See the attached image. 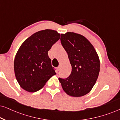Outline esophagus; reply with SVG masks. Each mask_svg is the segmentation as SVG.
Returning a JSON list of instances; mask_svg holds the SVG:
<instances>
[{"label":"esophagus","instance_id":"34e87169","mask_svg":"<svg viewBox=\"0 0 120 120\" xmlns=\"http://www.w3.org/2000/svg\"><path fill=\"white\" fill-rule=\"evenodd\" d=\"M60 66H59L58 68H57V71H60Z\"/></svg>","mask_w":120,"mask_h":120}]
</instances>
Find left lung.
Instances as JSON below:
<instances>
[{"label": "left lung", "instance_id": "left-lung-1", "mask_svg": "<svg viewBox=\"0 0 120 120\" xmlns=\"http://www.w3.org/2000/svg\"><path fill=\"white\" fill-rule=\"evenodd\" d=\"M60 41L71 65L70 76L59 78L62 88L69 96H85L91 91L98 79L99 56L89 40L81 34L70 32L61 34Z\"/></svg>", "mask_w": 120, "mask_h": 120}]
</instances>
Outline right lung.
<instances>
[{
	"instance_id": "obj_1",
	"label": "right lung",
	"mask_w": 120,
	"mask_h": 120,
	"mask_svg": "<svg viewBox=\"0 0 120 120\" xmlns=\"http://www.w3.org/2000/svg\"><path fill=\"white\" fill-rule=\"evenodd\" d=\"M60 37L56 30H40L28 38L19 47L15 57L14 71L18 83L25 91H39L56 74L48 51Z\"/></svg>"
}]
</instances>
